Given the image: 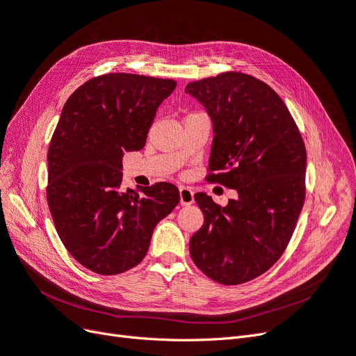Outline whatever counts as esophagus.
<instances>
[{"mask_svg":"<svg viewBox=\"0 0 356 356\" xmlns=\"http://www.w3.org/2000/svg\"><path fill=\"white\" fill-rule=\"evenodd\" d=\"M179 193H180V204L181 205H192L193 204V191L192 189H189V188H180V191H179Z\"/></svg>","mask_w":356,"mask_h":356,"instance_id":"esophagus-1","label":"esophagus"}]
</instances>
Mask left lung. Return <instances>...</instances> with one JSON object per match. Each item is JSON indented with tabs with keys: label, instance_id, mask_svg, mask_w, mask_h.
I'll list each match as a JSON object with an SVG mask.
<instances>
[{
	"label": "left lung",
	"instance_id": "obj_1",
	"mask_svg": "<svg viewBox=\"0 0 356 356\" xmlns=\"http://www.w3.org/2000/svg\"><path fill=\"white\" fill-rule=\"evenodd\" d=\"M185 93L211 120L207 180L238 193L225 207L195 193L204 225L189 253L213 281L243 284L265 273L293 235L305 202V143L285 103L254 76L225 72L189 83Z\"/></svg>",
	"mask_w": 356,
	"mask_h": 356
}]
</instances>
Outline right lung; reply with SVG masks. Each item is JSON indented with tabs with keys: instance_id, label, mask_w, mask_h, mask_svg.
Returning a JSON list of instances; mask_svg holds the SVG:
<instances>
[{
	"instance_id": "right-lung-1",
	"label": "right lung",
	"mask_w": 356,
	"mask_h": 356,
	"mask_svg": "<svg viewBox=\"0 0 356 356\" xmlns=\"http://www.w3.org/2000/svg\"><path fill=\"white\" fill-rule=\"evenodd\" d=\"M175 88L173 79L108 74L65 103L47 154V202L63 245L90 270L117 275L139 265L155 226L180 201L167 181L121 189L124 154L143 149Z\"/></svg>"
}]
</instances>
